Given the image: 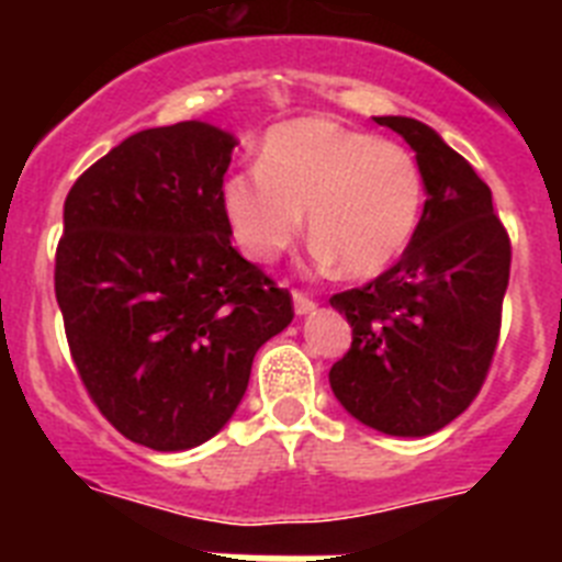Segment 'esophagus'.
Masks as SVG:
<instances>
[{
    "label": "esophagus",
    "mask_w": 562,
    "mask_h": 562,
    "mask_svg": "<svg viewBox=\"0 0 562 562\" xmlns=\"http://www.w3.org/2000/svg\"><path fill=\"white\" fill-rule=\"evenodd\" d=\"M292 306H295V315H310L315 312V301H312L306 292H292Z\"/></svg>",
    "instance_id": "obj_1"
}]
</instances>
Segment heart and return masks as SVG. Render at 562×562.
I'll return each mask as SVG.
<instances>
[{
  "instance_id": "obj_1",
  "label": "heart",
  "mask_w": 562,
  "mask_h": 562,
  "mask_svg": "<svg viewBox=\"0 0 562 562\" xmlns=\"http://www.w3.org/2000/svg\"><path fill=\"white\" fill-rule=\"evenodd\" d=\"M222 202L238 247L272 261L301 233L315 256L369 278L408 250L425 207V177L408 148L329 117L270 128L258 166L227 177Z\"/></svg>"
}]
</instances>
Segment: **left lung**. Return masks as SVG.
<instances>
[{
	"instance_id": "8db88e82",
	"label": "left lung",
	"mask_w": 562,
	"mask_h": 562,
	"mask_svg": "<svg viewBox=\"0 0 562 562\" xmlns=\"http://www.w3.org/2000/svg\"><path fill=\"white\" fill-rule=\"evenodd\" d=\"M416 151L419 227L391 270L329 297L351 349L329 371L340 405L389 436H430L481 391L501 331L513 247L473 166L414 117H374Z\"/></svg>"
}]
</instances>
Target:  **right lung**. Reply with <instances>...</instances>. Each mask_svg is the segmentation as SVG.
Listing matches in <instances>:
<instances>
[{"label": "right lung", "mask_w": 562, "mask_h": 562, "mask_svg": "<svg viewBox=\"0 0 562 562\" xmlns=\"http://www.w3.org/2000/svg\"><path fill=\"white\" fill-rule=\"evenodd\" d=\"M236 137L202 121L146 128L64 202L56 301L87 394L126 439L191 450L245 396L292 295L238 256L222 182Z\"/></svg>", "instance_id": "add662e5"}]
</instances>
